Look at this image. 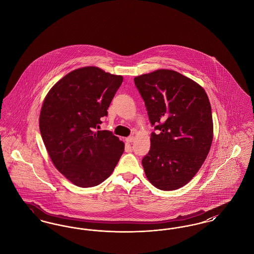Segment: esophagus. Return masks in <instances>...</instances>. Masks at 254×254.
<instances>
[{
	"label": "esophagus",
	"instance_id": "obj_1",
	"mask_svg": "<svg viewBox=\"0 0 254 254\" xmlns=\"http://www.w3.org/2000/svg\"><path fill=\"white\" fill-rule=\"evenodd\" d=\"M126 141L127 143H132L133 141H134V137L133 136H128V137L126 138Z\"/></svg>",
	"mask_w": 254,
	"mask_h": 254
}]
</instances>
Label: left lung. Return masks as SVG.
<instances>
[{"mask_svg": "<svg viewBox=\"0 0 254 254\" xmlns=\"http://www.w3.org/2000/svg\"><path fill=\"white\" fill-rule=\"evenodd\" d=\"M151 133L142 160L145 176L161 190L187 185L202 167L213 138L211 107L204 88L180 73L159 69L134 78Z\"/></svg>", "mask_w": 254, "mask_h": 254, "instance_id": "1", "label": "left lung"}]
</instances>
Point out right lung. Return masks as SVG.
Instances as JSON below:
<instances>
[{"instance_id": "add662e5", "label": "right lung", "mask_w": 254, "mask_h": 254, "mask_svg": "<svg viewBox=\"0 0 254 254\" xmlns=\"http://www.w3.org/2000/svg\"><path fill=\"white\" fill-rule=\"evenodd\" d=\"M123 77L85 66L66 74L49 90L40 113V131L56 169L74 185L94 187L118 164L125 144L97 130Z\"/></svg>"}]
</instances>
